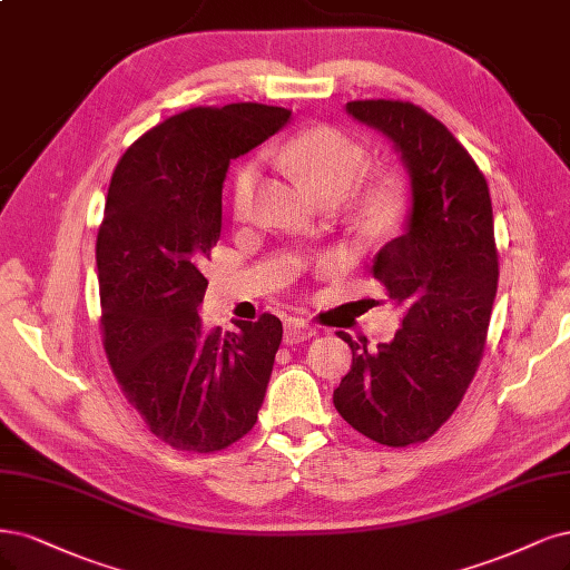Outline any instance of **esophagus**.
<instances>
[{"mask_svg": "<svg viewBox=\"0 0 570 570\" xmlns=\"http://www.w3.org/2000/svg\"><path fill=\"white\" fill-rule=\"evenodd\" d=\"M313 335H316V330H313L308 323H304L302 318L285 321V344H299L311 340Z\"/></svg>", "mask_w": 570, "mask_h": 570, "instance_id": "obj_1", "label": "esophagus"}]
</instances>
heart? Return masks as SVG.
<instances>
[{
    "label": "heart",
    "instance_id": "b5f03b06",
    "mask_svg": "<svg viewBox=\"0 0 570 570\" xmlns=\"http://www.w3.org/2000/svg\"><path fill=\"white\" fill-rule=\"evenodd\" d=\"M268 158L281 169L299 176L323 203H340L367 167V150L337 127H311L271 146ZM259 181V160L249 158L233 171L230 207L245 217ZM403 217V186L394 174H380L351 200L348 219L363 238H384Z\"/></svg>",
    "mask_w": 570,
    "mask_h": 570
}]
</instances>
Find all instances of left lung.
<instances>
[{
	"label": "left lung",
	"mask_w": 570,
	"mask_h": 570,
	"mask_svg": "<svg viewBox=\"0 0 570 570\" xmlns=\"http://www.w3.org/2000/svg\"><path fill=\"white\" fill-rule=\"evenodd\" d=\"M353 120L394 144L410 176L405 230L386 243L375 276L403 308L394 340L367 348L335 389L340 415L363 436L403 448L426 441L455 412L485 346L498 292L488 184L453 134L403 101H351Z\"/></svg>",
	"instance_id": "8db88e82"
}]
</instances>
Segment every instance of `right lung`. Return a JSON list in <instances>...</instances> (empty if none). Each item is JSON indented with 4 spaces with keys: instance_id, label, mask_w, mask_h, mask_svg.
<instances>
[{
    "instance_id": "add662e5",
    "label": "right lung",
    "mask_w": 570,
    "mask_h": 570,
    "mask_svg": "<svg viewBox=\"0 0 570 570\" xmlns=\"http://www.w3.org/2000/svg\"><path fill=\"white\" fill-rule=\"evenodd\" d=\"M287 120L262 104L190 108L146 131L110 179L96 240L104 346L125 399L176 450L228 448L264 403L283 323L264 313L205 332L198 308L228 165Z\"/></svg>"
}]
</instances>
